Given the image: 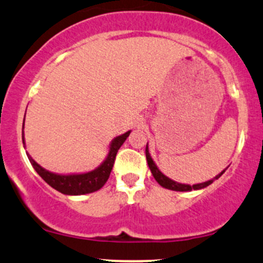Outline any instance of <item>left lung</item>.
Listing matches in <instances>:
<instances>
[{"mask_svg": "<svg viewBox=\"0 0 263 263\" xmlns=\"http://www.w3.org/2000/svg\"><path fill=\"white\" fill-rule=\"evenodd\" d=\"M145 154H146V161H147V165H149V169L152 171L153 176H154V179L158 181V184L160 185V186H163L165 189H169V190H173V191H191V190H200V189H203L206 186H209V185L212 184V182L215 181V180H217L220 178L221 175H222L223 173H225V170L221 171L220 174H217L216 176H215L214 179L211 180H208V181L205 182H200V184H194V185H189V184H181V182H178L175 181V180L167 178L166 175H164L163 173H161L160 170H159V167L156 166V164L154 163V160L152 159V156H150V153H149V147H147V144H146V149H145Z\"/></svg>", "mask_w": 263, "mask_h": 263, "instance_id": "1", "label": "left lung"}]
</instances>
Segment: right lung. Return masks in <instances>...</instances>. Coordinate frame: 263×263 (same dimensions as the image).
<instances>
[{"label":"right lung","mask_w":263,"mask_h":263,"mask_svg":"<svg viewBox=\"0 0 263 263\" xmlns=\"http://www.w3.org/2000/svg\"><path fill=\"white\" fill-rule=\"evenodd\" d=\"M26 117V114H25ZM25 122L22 125V141H23V147L26 149V143H25ZM132 130H128L124 133L122 135H118L111 140V143L109 144V150L108 154L105 156V159L103 160V163L99 165L98 167L92 171H88V173H81V174H57L52 173V171L46 170L44 167L41 166L37 161L33 160L31 155L28 153H26L28 156V160L31 161L32 166L34 167V170L37 171L38 175L42 178L49 186L55 189L60 193L64 194V195H85V194L94 193V191H98L99 189L104 186V184L107 182L110 175L111 169H113L114 160H116V156L119 147L123 145L124 141L126 140V138L129 137Z\"/></svg>","instance_id":"right-lung-1"}]
</instances>
